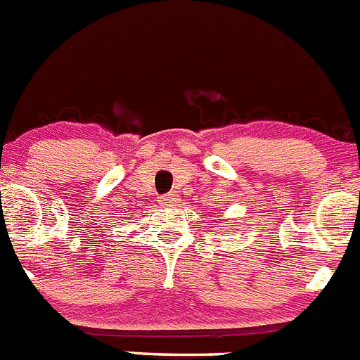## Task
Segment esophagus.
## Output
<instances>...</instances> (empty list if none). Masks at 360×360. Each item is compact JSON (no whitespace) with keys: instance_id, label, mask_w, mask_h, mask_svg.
Returning <instances> with one entry per match:
<instances>
[{"instance_id":"obj_1","label":"esophagus","mask_w":360,"mask_h":360,"mask_svg":"<svg viewBox=\"0 0 360 360\" xmlns=\"http://www.w3.org/2000/svg\"><path fill=\"white\" fill-rule=\"evenodd\" d=\"M163 206H177V202H179V195L177 193H169V195L163 197Z\"/></svg>"}]
</instances>
